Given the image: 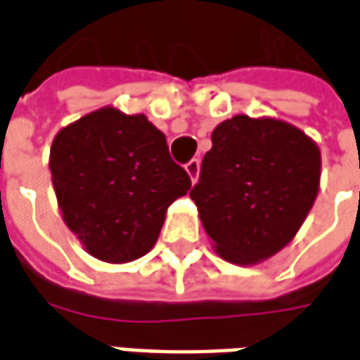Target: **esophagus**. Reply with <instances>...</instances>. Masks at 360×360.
Here are the masks:
<instances>
[{
    "instance_id": "obj_1",
    "label": "esophagus",
    "mask_w": 360,
    "mask_h": 360,
    "mask_svg": "<svg viewBox=\"0 0 360 360\" xmlns=\"http://www.w3.org/2000/svg\"><path fill=\"white\" fill-rule=\"evenodd\" d=\"M185 169H187L191 181H193V183H196V179H198V173H200V160L193 158V160H191V162L185 165Z\"/></svg>"
}]
</instances>
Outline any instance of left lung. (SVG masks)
I'll use <instances>...</instances> for the list:
<instances>
[{
  "label": "left lung",
  "mask_w": 360,
  "mask_h": 360,
  "mask_svg": "<svg viewBox=\"0 0 360 360\" xmlns=\"http://www.w3.org/2000/svg\"><path fill=\"white\" fill-rule=\"evenodd\" d=\"M320 167L316 142L285 121H221L191 191L219 257L252 266L283 249L316 200Z\"/></svg>",
  "instance_id": "obj_1"
}]
</instances>
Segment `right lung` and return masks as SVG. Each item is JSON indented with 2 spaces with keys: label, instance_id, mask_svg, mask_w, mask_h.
<instances>
[{
  "label": "right lung",
  "instance_id": "obj_1",
  "mask_svg": "<svg viewBox=\"0 0 360 360\" xmlns=\"http://www.w3.org/2000/svg\"><path fill=\"white\" fill-rule=\"evenodd\" d=\"M50 172L65 226L89 255L110 264L144 257L156 245L167 208L191 188L165 134L146 115L111 105L56 134Z\"/></svg>",
  "mask_w": 360,
  "mask_h": 360
}]
</instances>
